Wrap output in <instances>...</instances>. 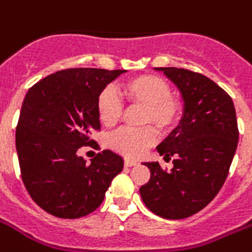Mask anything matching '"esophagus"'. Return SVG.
Returning <instances> with one entry per match:
<instances>
[{
    "mask_svg": "<svg viewBox=\"0 0 252 252\" xmlns=\"http://www.w3.org/2000/svg\"><path fill=\"white\" fill-rule=\"evenodd\" d=\"M136 163H138L136 161H132V159H127V158L124 161V165L126 166V167H132V166H135Z\"/></svg>",
    "mask_w": 252,
    "mask_h": 252,
    "instance_id": "34e87169",
    "label": "esophagus"
}]
</instances>
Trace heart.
Returning a JSON list of instances; mask_svg holds the SVG:
<instances>
[{
	"mask_svg": "<svg viewBox=\"0 0 252 252\" xmlns=\"http://www.w3.org/2000/svg\"><path fill=\"white\" fill-rule=\"evenodd\" d=\"M128 103L143 105V124H155L163 132H171L179 126L184 114V103L171 93L165 78L155 74H141L131 78L124 86ZM97 114L103 125L112 127L121 121L125 105L113 86H105L96 100ZM158 140V132L153 126L132 128L122 127L109 135V147L130 158H138Z\"/></svg>",
	"mask_w": 252,
	"mask_h": 252,
	"instance_id": "obj_1",
	"label": "heart"
}]
</instances>
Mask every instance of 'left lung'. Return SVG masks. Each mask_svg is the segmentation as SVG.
<instances>
[{
  "instance_id": "obj_1",
  "label": "left lung",
  "mask_w": 252,
  "mask_h": 252,
  "mask_svg": "<svg viewBox=\"0 0 252 252\" xmlns=\"http://www.w3.org/2000/svg\"><path fill=\"white\" fill-rule=\"evenodd\" d=\"M179 87L184 99L180 125L157 147L171 171L145 162L151 179L141 199L156 215L184 219L209 205L225 182L238 144L232 97L213 80L184 68H157Z\"/></svg>"
}]
</instances>
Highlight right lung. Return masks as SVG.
<instances>
[{
	"mask_svg": "<svg viewBox=\"0 0 252 252\" xmlns=\"http://www.w3.org/2000/svg\"><path fill=\"white\" fill-rule=\"evenodd\" d=\"M125 70L69 68L33 85L23 101L15 143L22 180L42 210L62 219L89 215L100 206L124 161L112 151L91 163L77 156L100 131L96 100Z\"/></svg>",
	"mask_w": 252,
	"mask_h": 252,
	"instance_id": "add662e5",
	"label": "right lung"
}]
</instances>
